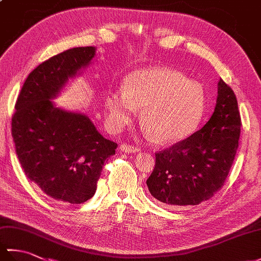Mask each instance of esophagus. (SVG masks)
Returning a JSON list of instances; mask_svg holds the SVG:
<instances>
[{"label": "esophagus", "instance_id": "1", "mask_svg": "<svg viewBox=\"0 0 261 261\" xmlns=\"http://www.w3.org/2000/svg\"><path fill=\"white\" fill-rule=\"evenodd\" d=\"M119 149H120V151L127 152V153H129V152L136 153V152H138V150H139V149H138V147L130 146V145H127V143H122V145H120Z\"/></svg>", "mask_w": 261, "mask_h": 261}]
</instances>
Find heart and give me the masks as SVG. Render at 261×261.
Listing matches in <instances>:
<instances>
[{
	"label": "heart",
	"instance_id": "obj_1",
	"mask_svg": "<svg viewBox=\"0 0 261 261\" xmlns=\"http://www.w3.org/2000/svg\"><path fill=\"white\" fill-rule=\"evenodd\" d=\"M205 94L196 82L170 68L140 69L127 77L124 91L105 99L110 125L123 129L142 109L141 121L160 142L169 143L191 135L201 121Z\"/></svg>",
	"mask_w": 261,
	"mask_h": 261
}]
</instances>
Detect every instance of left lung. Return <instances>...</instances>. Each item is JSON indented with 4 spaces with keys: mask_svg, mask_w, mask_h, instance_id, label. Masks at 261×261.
Segmentation results:
<instances>
[{
    "mask_svg": "<svg viewBox=\"0 0 261 261\" xmlns=\"http://www.w3.org/2000/svg\"><path fill=\"white\" fill-rule=\"evenodd\" d=\"M241 118L232 88L218 83L214 112L198 131L156 152L147 179L151 195L168 207H185L207 201L221 190L239 147Z\"/></svg>",
    "mask_w": 261,
    "mask_h": 261,
    "instance_id": "left-lung-1",
    "label": "left lung"
}]
</instances>
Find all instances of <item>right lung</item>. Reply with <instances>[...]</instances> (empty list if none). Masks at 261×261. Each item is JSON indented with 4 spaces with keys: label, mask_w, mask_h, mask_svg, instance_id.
Here are the masks:
<instances>
[{
    "label": "right lung",
    "mask_w": 261,
    "mask_h": 261,
    "mask_svg": "<svg viewBox=\"0 0 261 261\" xmlns=\"http://www.w3.org/2000/svg\"><path fill=\"white\" fill-rule=\"evenodd\" d=\"M95 50L71 48L43 62L27 77L15 103L12 137L21 167L39 190L59 203L90 199L104 163L118 147L87 115L53 102L68 80L90 65Z\"/></svg>",
    "instance_id": "add662e5"
}]
</instances>
